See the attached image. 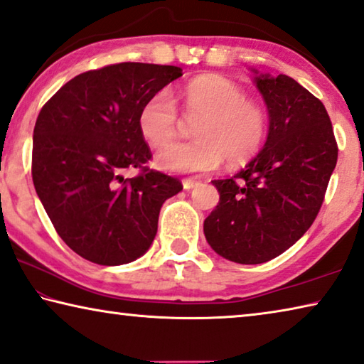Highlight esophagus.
Returning <instances> with one entry per match:
<instances>
[{"label": "esophagus", "instance_id": "34e87169", "mask_svg": "<svg viewBox=\"0 0 364 364\" xmlns=\"http://www.w3.org/2000/svg\"><path fill=\"white\" fill-rule=\"evenodd\" d=\"M198 181H195V178H183L182 181V186H183V188L186 190H192V188H195L196 186H198Z\"/></svg>", "mask_w": 364, "mask_h": 364}]
</instances>
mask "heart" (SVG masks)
Returning <instances> with one entry per match:
<instances>
[{"instance_id": "b5f03b06", "label": "heart", "mask_w": 364, "mask_h": 364, "mask_svg": "<svg viewBox=\"0 0 364 364\" xmlns=\"http://www.w3.org/2000/svg\"><path fill=\"white\" fill-rule=\"evenodd\" d=\"M183 111L196 117L188 141H172L156 153L164 171L208 172L224 158L237 166L259 150L266 136V114L259 105L247 100L240 87L219 75H205L177 88ZM178 124L177 103L168 88L158 90L141 105L139 129L151 145L172 139Z\"/></svg>"}]
</instances>
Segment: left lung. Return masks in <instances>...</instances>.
Returning a JSON list of instances; mask_svg holds the SVG:
<instances>
[{
  "label": "left lung",
  "mask_w": 364,
  "mask_h": 364,
  "mask_svg": "<svg viewBox=\"0 0 364 364\" xmlns=\"http://www.w3.org/2000/svg\"><path fill=\"white\" fill-rule=\"evenodd\" d=\"M253 73L269 114L267 139L234 177L213 181L219 203L203 224L214 252L240 264L276 258L311 228L338 153L314 95L289 75Z\"/></svg>",
  "instance_id": "8db88e82"
}]
</instances>
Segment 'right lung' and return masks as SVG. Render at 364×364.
Wrapping results in <instances>:
<instances>
[{
	"label": "right lung",
	"instance_id": "obj_1",
	"mask_svg": "<svg viewBox=\"0 0 364 364\" xmlns=\"http://www.w3.org/2000/svg\"><path fill=\"white\" fill-rule=\"evenodd\" d=\"M177 65L119 63L79 74L46 101L33 129L32 178L58 235L77 255L103 266L146 252L163 203L178 178L146 168L151 151L139 111L178 79ZM141 172L126 179L122 172Z\"/></svg>",
	"mask_w": 364,
	"mask_h": 364
}]
</instances>
